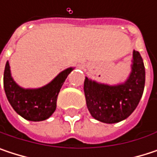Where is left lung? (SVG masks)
Here are the masks:
<instances>
[{"instance_id": "obj_1", "label": "left lung", "mask_w": 157, "mask_h": 157, "mask_svg": "<svg viewBox=\"0 0 157 157\" xmlns=\"http://www.w3.org/2000/svg\"><path fill=\"white\" fill-rule=\"evenodd\" d=\"M145 82L144 65L139 52L134 50L131 73L124 82L107 84L85 77L83 91L91 115L103 123L126 119L138 105Z\"/></svg>"}]
</instances>
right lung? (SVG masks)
<instances>
[{
  "label": "right lung",
  "mask_w": 157,
  "mask_h": 157,
  "mask_svg": "<svg viewBox=\"0 0 157 157\" xmlns=\"http://www.w3.org/2000/svg\"><path fill=\"white\" fill-rule=\"evenodd\" d=\"M74 69V67H69L62 71L49 83L40 88H23L13 78L7 61L3 75V87L10 105L26 120L33 122L46 120L56 109L59 92Z\"/></svg>",
  "instance_id": "obj_1"
}]
</instances>
